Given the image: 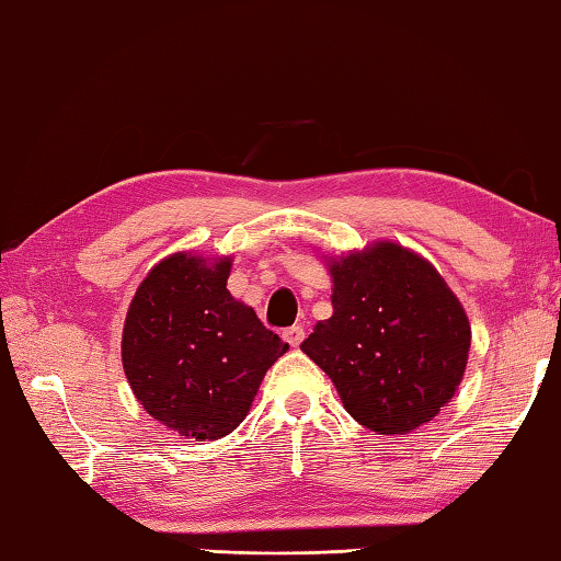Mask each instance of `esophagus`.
I'll return each instance as SVG.
<instances>
[{
    "label": "esophagus",
    "instance_id": "1",
    "mask_svg": "<svg viewBox=\"0 0 561 561\" xmlns=\"http://www.w3.org/2000/svg\"><path fill=\"white\" fill-rule=\"evenodd\" d=\"M283 340L288 342L290 346H300L302 340H305V330H302L300 324H293V327H288V330L283 332Z\"/></svg>",
    "mask_w": 561,
    "mask_h": 561
}]
</instances>
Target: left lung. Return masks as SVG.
Returning <instances> with one entry per match:
<instances>
[{
    "mask_svg": "<svg viewBox=\"0 0 561 561\" xmlns=\"http://www.w3.org/2000/svg\"><path fill=\"white\" fill-rule=\"evenodd\" d=\"M324 263L334 312L300 348L332 378L356 422L378 435H408L457 393L469 317L439 271L396 241Z\"/></svg>",
    "mask_w": 561,
    "mask_h": 561,
    "instance_id": "obj_1",
    "label": "left lung"
}]
</instances>
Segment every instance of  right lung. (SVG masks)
I'll list each match as a JSON object with an SVG mask.
<instances>
[{"label": "right lung", "mask_w": 561, "mask_h": 561, "mask_svg": "<svg viewBox=\"0 0 561 561\" xmlns=\"http://www.w3.org/2000/svg\"><path fill=\"white\" fill-rule=\"evenodd\" d=\"M231 256L178 251L136 288L122 364L153 420L187 439H219L249 415L268 368L288 352L253 308L227 290Z\"/></svg>", "instance_id": "obj_1"}]
</instances>
